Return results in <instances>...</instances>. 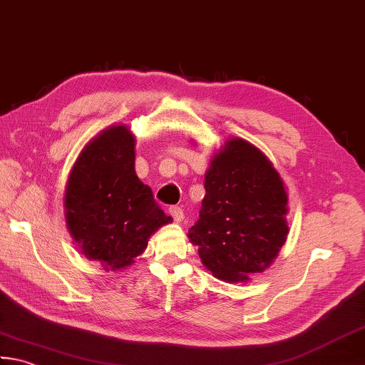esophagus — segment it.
Here are the masks:
<instances>
[{"label": "esophagus", "mask_w": 365, "mask_h": 365, "mask_svg": "<svg viewBox=\"0 0 365 365\" xmlns=\"http://www.w3.org/2000/svg\"><path fill=\"white\" fill-rule=\"evenodd\" d=\"M168 211H170L171 217H173L176 222H181L182 219H184V211H182L181 206H171V208H170Z\"/></svg>", "instance_id": "obj_1"}]
</instances>
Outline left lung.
Returning a JSON list of instances; mask_svg holds the SVG:
<instances>
[{
    "mask_svg": "<svg viewBox=\"0 0 365 365\" xmlns=\"http://www.w3.org/2000/svg\"><path fill=\"white\" fill-rule=\"evenodd\" d=\"M205 190L200 219L189 230L202 264L227 283L262 273L289 233L287 192L273 163L232 136L211 159Z\"/></svg>",
    "mask_w": 365,
    "mask_h": 365,
    "instance_id": "8db88e82",
    "label": "left lung"
}]
</instances>
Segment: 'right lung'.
Here are the masks:
<instances>
[{
	"instance_id": "1",
	"label": "right lung",
	"mask_w": 365,
	"mask_h": 365,
	"mask_svg": "<svg viewBox=\"0 0 365 365\" xmlns=\"http://www.w3.org/2000/svg\"><path fill=\"white\" fill-rule=\"evenodd\" d=\"M66 227L88 260L123 270L148 247L153 233L173 219L155 203L135 171V135L111 125L81 150L65 190Z\"/></svg>"
}]
</instances>
